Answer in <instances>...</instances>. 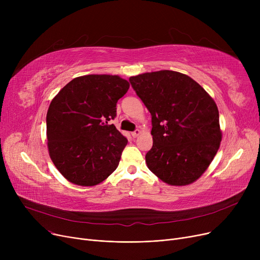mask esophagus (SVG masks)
<instances>
[{"label":"esophagus","mask_w":260,"mask_h":260,"mask_svg":"<svg viewBox=\"0 0 260 260\" xmlns=\"http://www.w3.org/2000/svg\"><path fill=\"white\" fill-rule=\"evenodd\" d=\"M140 134H141V131H139V129H136L135 132H133V133H132V136H133L134 138H137Z\"/></svg>","instance_id":"esophagus-1"}]
</instances>
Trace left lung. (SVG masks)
<instances>
[{"label": "left lung", "instance_id": "left-lung-1", "mask_svg": "<svg viewBox=\"0 0 260 260\" xmlns=\"http://www.w3.org/2000/svg\"><path fill=\"white\" fill-rule=\"evenodd\" d=\"M152 115L153 147L146 166L160 180L182 186L198 180L219 149V112L211 95L187 75L173 71L129 78Z\"/></svg>", "mask_w": 260, "mask_h": 260}]
</instances>
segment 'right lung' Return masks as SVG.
Listing matches in <instances>:
<instances>
[{"mask_svg": "<svg viewBox=\"0 0 260 260\" xmlns=\"http://www.w3.org/2000/svg\"><path fill=\"white\" fill-rule=\"evenodd\" d=\"M129 88L117 75L73 79L54 97L46 116L48 153L70 182L93 186L117 168L127 139L115 125L117 102Z\"/></svg>", "mask_w": 260, "mask_h": 260, "instance_id": "1", "label": "right lung"}]
</instances>
